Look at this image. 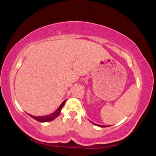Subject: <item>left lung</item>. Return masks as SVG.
I'll return each mask as SVG.
<instances>
[{
	"label": "left lung",
	"mask_w": 156,
	"mask_h": 156,
	"mask_svg": "<svg viewBox=\"0 0 156 156\" xmlns=\"http://www.w3.org/2000/svg\"><path fill=\"white\" fill-rule=\"evenodd\" d=\"M94 125H98V126H99V127H101V128H103V127H104L103 125H98V124H94Z\"/></svg>",
	"instance_id": "1"
}]
</instances>
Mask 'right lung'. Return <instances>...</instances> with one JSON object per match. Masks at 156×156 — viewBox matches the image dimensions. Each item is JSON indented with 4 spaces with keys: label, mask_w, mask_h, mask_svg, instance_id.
Masks as SVG:
<instances>
[{
    "label": "right lung",
    "mask_w": 156,
    "mask_h": 156,
    "mask_svg": "<svg viewBox=\"0 0 156 156\" xmlns=\"http://www.w3.org/2000/svg\"><path fill=\"white\" fill-rule=\"evenodd\" d=\"M66 101H67V100H65V101H64L63 102H62V104H61L60 106L56 109V111H55V112L52 113V114H49V115H46V116H33V115H31V114H28V115H29L31 117L33 118V119H36V120L40 122H46L52 121V120H53V119H54L55 118H56L57 117H58V114H60L61 111H62V108H63V106H64V103H65Z\"/></svg>",
    "instance_id": "right-lung-1"
}]
</instances>
